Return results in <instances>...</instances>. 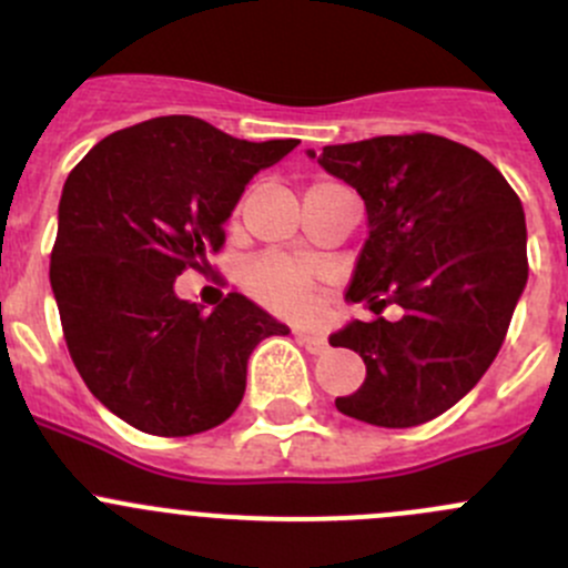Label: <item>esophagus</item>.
Segmentation results:
<instances>
[{
	"mask_svg": "<svg viewBox=\"0 0 568 568\" xmlns=\"http://www.w3.org/2000/svg\"><path fill=\"white\" fill-rule=\"evenodd\" d=\"M300 343H302V346H305L311 354H324L326 346H329V343H326V337L318 335V332H302Z\"/></svg>",
	"mask_w": 568,
	"mask_h": 568,
	"instance_id": "34e87169",
	"label": "esophagus"
}]
</instances>
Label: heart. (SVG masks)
<instances>
[{
	"label": "heart",
	"mask_w": 568,
	"mask_h": 568,
	"mask_svg": "<svg viewBox=\"0 0 568 568\" xmlns=\"http://www.w3.org/2000/svg\"><path fill=\"white\" fill-rule=\"evenodd\" d=\"M244 285L257 302L285 316H302L313 307V277L288 257L266 255L250 263Z\"/></svg>",
	"instance_id": "obj_1"
}]
</instances>
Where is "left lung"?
<instances>
[{
	"mask_svg": "<svg viewBox=\"0 0 568 568\" xmlns=\"http://www.w3.org/2000/svg\"><path fill=\"white\" fill-rule=\"evenodd\" d=\"M307 156L357 189L368 214L346 300L404 311L329 335L365 363L363 387L335 406L385 428L434 420L500 352L528 283L523 203L495 164L437 134L374 136Z\"/></svg>",
	"mask_w": 568,
	"mask_h": 568,
	"instance_id": "obj_1",
	"label": "left lung"
}]
</instances>
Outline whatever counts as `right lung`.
Instances as JSON below:
<instances>
[{
	"label": "right lung",
	"instance_id": "obj_1",
	"mask_svg": "<svg viewBox=\"0 0 568 568\" xmlns=\"http://www.w3.org/2000/svg\"><path fill=\"white\" fill-rule=\"evenodd\" d=\"M296 145L168 114L104 136L68 175L51 291L79 376L129 426L159 437L220 426L242 404L252 348L291 332L242 294L205 316L175 280L209 266L252 175Z\"/></svg>",
	"mask_w": 568,
	"mask_h": 568
}]
</instances>
